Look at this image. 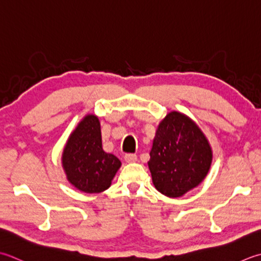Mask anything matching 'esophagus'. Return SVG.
I'll return each mask as SVG.
<instances>
[{
  "instance_id": "1",
  "label": "esophagus",
  "mask_w": 261,
  "mask_h": 261,
  "mask_svg": "<svg viewBox=\"0 0 261 261\" xmlns=\"http://www.w3.org/2000/svg\"><path fill=\"white\" fill-rule=\"evenodd\" d=\"M124 161L126 163H135L137 161V155H135V154H125L124 155Z\"/></svg>"
}]
</instances>
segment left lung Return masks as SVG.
<instances>
[{"instance_id": "left-lung-1", "label": "left lung", "mask_w": 261, "mask_h": 261, "mask_svg": "<svg viewBox=\"0 0 261 261\" xmlns=\"http://www.w3.org/2000/svg\"><path fill=\"white\" fill-rule=\"evenodd\" d=\"M149 155L152 183L170 198L181 197L200 185L213 161L212 147L200 127L176 111L158 125Z\"/></svg>"}]
</instances>
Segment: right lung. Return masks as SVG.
Listing matches in <instances>:
<instances>
[{
    "label": "right lung",
    "mask_w": 261,
    "mask_h": 261,
    "mask_svg": "<svg viewBox=\"0 0 261 261\" xmlns=\"http://www.w3.org/2000/svg\"><path fill=\"white\" fill-rule=\"evenodd\" d=\"M62 166L68 181L80 191L99 193L111 187L121 162L103 150L96 115H86L70 135L63 149Z\"/></svg>",
    "instance_id": "1"
}]
</instances>
